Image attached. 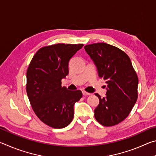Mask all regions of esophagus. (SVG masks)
Returning a JSON list of instances; mask_svg holds the SVG:
<instances>
[{"label": "esophagus", "instance_id": "esophagus-1", "mask_svg": "<svg viewBox=\"0 0 156 156\" xmlns=\"http://www.w3.org/2000/svg\"><path fill=\"white\" fill-rule=\"evenodd\" d=\"M83 94L84 95V96H89V95H91L90 93H88V92H87L85 91H83Z\"/></svg>", "mask_w": 156, "mask_h": 156}]
</instances>
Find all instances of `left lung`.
I'll use <instances>...</instances> for the list:
<instances>
[{
  "label": "left lung",
  "instance_id": "1",
  "mask_svg": "<svg viewBox=\"0 0 156 156\" xmlns=\"http://www.w3.org/2000/svg\"><path fill=\"white\" fill-rule=\"evenodd\" d=\"M84 49L107 84L106 97L95 94L100 100L95 118L105 126L118 125L129 115L138 99L137 73L128 55L118 47L99 43L87 44Z\"/></svg>",
  "mask_w": 156,
  "mask_h": 156
}]
</instances>
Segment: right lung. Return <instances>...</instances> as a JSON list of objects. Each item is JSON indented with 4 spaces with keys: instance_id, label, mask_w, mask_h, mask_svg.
Listing matches in <instances>:
<instances>
[{
    "instance_id": "obj_1",
    "label": "right lung",
    "mask_w": 156,
    "mask_h": 156,
    "mask_svg": "<svg viewBox=\"0 0 156 156\" xmlns=\"http://www.w3.org/2000/svg\"><path fill=\"white\" fill-rule=\"evenodd\" d=\"M83 44L58 43L38 50L27 71L26 91L39 119L54 129L68 126L73 118V105L83 94L61 86L69 73V61Z\"/></svg>"
}]
</instances>
